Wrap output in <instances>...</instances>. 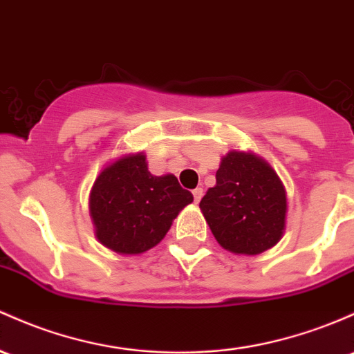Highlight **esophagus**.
<instances>
[{
	"instance_id": "obj_1",
	"label": "esophagus",
	"mask_w": 354,
	"mask_h": 354,
	"mask_svg": "<svg viewBox=\"0 0 354 354\" xmlns=\"http://www.w3.org/2000/svg\"><path fill=\"white\" fill-rule=\"evenodd\" d=\"M201 196H203V188H195V189H193V198H195V203H200Z\"/></svg>"
}]
</instances>
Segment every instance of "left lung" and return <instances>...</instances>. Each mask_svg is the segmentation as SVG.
Instances as JSON below:
<instances>
[{"label":"left lung","instance_id":"8db88e82","mask_svg":"<svg viewBox=\"0 0 354 354\" xmlns=\"http://www.w3.org/2000/svg\"><path fill=\"white\" fill-rule=\"evenodd\" d=\"M200 209L225 250L259 255L284 235L287 193L266 159L232 149L221 158L216 185L201 198Z\"/></svg>","mask_w":354,"mask_h":354}]
</instances>
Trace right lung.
Segmentation results:
<instances>
[{
    "mask_svg": "<svg viewBox=\"0 0 354 354\" xmlns=\"http://www.w3.org/2000/svg\"><path fill=\"white\" fill-rule=\"evenodd\" d=\"M192 201L174 174H151L146 154L139 151L102 168L88 195V212L104 247L119 255H139L165 239Z\"/></svg>",
    "mask_w": 354,
    "mask_h": 354,
    "instance_id": "1",
    "label": "right lung"
}]
</instances>
